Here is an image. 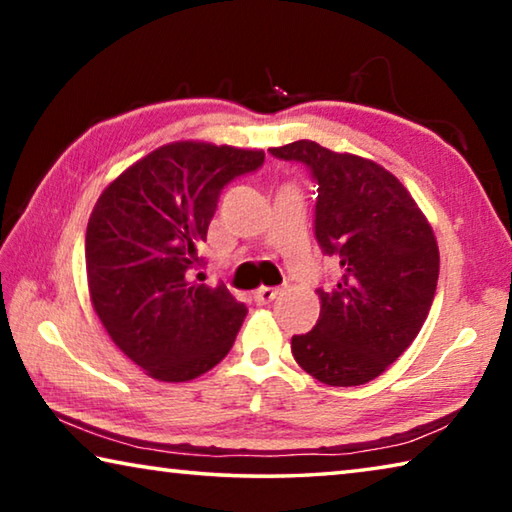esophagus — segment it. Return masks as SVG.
I'll return each instance as SVG.
<instances>
[{
    "label": "esophagus",
    "instance_id": "esophagus-1",
    "mask_svg": "<svg viewBox=\"0 0 512 512\" xmlns=\"http://www.w3.org/2000/svg\"><path fill=\"white\" fill-rule=\"evenodd\" d=\"M277 296H280V289H273V287H259L253 293L257 305H266V302H273Z\"/></svg>",
    "mask_w": 512,
    "mask_h": 512
}]
</instances>
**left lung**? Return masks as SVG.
I'll return each mask as SVG.
<instances>
[{"label": "left lung", "instance_id": "1", "mask_svg": "<svg viewBox=\"0 0 512 512\" xmlns=\"http://www.w3.org/2000/svg\"><path fill=\"white\" fill-rule=\"evenodd\" d=\"M298 162L318 185L314 235L339 264L318 289L316 327L291 339L300 368L329 386L379 377L409 348L436 296L440 255L406 187L377 162L311 140L268 149Z\"/></svg>", "mask_w": 512, "mask_h": 512}]
</instances>
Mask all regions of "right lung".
Masks as SVG:
<instances>
[{
  "label": "right lung",
  "mask_w": 512,
  "mask_h": 512,
  "mask_svg": "<svg viewBox=\"0 0 512 512\" xmlns=\"http://www.w3.org/2000/svg\"><path fill=\"white\" fill-rule=\"evenodd\" d=\"M264 151L203 142L160 146L106 187L85 235L94 311L117 348L160 381H189L230 352L246 305L189 282L225 185Z\"/></svg>",
  "instance_id": "1"
}]
</instances>
